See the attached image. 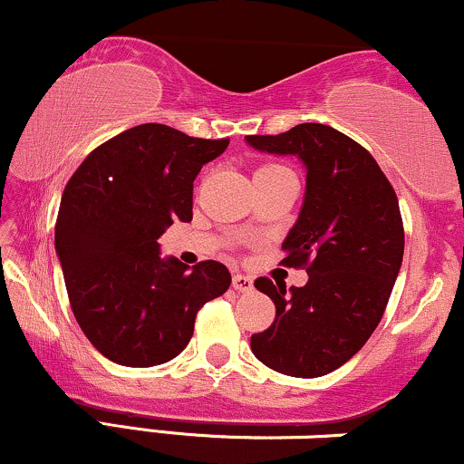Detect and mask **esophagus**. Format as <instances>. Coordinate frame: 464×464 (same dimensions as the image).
Returning <instances> with one entry per match:
<instances>
[{
  "label": "esophagus",
  "mask_w": 464,
  "mask_h": 464,
  "mask_svg": "<svg viewBox=\"0 0 464 464\" xmlns=\"http://www.w3.org/2000/svg\"><path fill=\"white\" fill-rule=\"evenodd\" d=\"M232 286H234V291H238V293H249V291H254V280L249 276L234 274Z\"/></svg>",
  "instance_id": "obj_1"
}]
</instances>
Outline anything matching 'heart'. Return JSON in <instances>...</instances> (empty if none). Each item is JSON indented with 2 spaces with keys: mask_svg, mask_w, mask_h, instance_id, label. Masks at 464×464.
I'll use <instances>...</instances> for the list:
<instances>
[{
  "mask_svg": "<svg viewBox=\"0 0 464 464\" xmlns=\"http://www.w3.org/2000/svg\"><path fill=\"white\" fill-rule=\"evenodd\" d=\"M277 165H265V167H260V169H276Z\"/></svg>",
  "mask_w": 464,
  "mask_h": 464,
  "instance_id": "b5f03b06",
  "label": "heart"
}]
</instances>
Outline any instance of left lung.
Returning <instances> with one entry per match:
<instances>
[{"mask_svg": "<svg viewBox=\"0 0 464 464\" xmlns=\"http://www.w3.org/2000/svg\"><path fill=\"white\" fill-rule=\"evenodd\" d=\"M245 143L306 169L282 249L285 265L308 266V282L288 293L266 277L254 282L274 299L276 321L252 336V352L277 373L319 378L350 361L382 319L404 258L397 195L373 156L330 125L299 123Z\"/></svg>", "mask_w": 464, "mask_h": 464, "instance_id": "8db88e82", "label": "left lung"}]
</instances>
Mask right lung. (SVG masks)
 Segmentation results:
<instances>
[{
  "instance_id": "right-lung-1",
  "label": "right lung",
  "mask_w": 464,
  "mask_h": 464,
  "mask_svg": "<svg viewBox=\"0 0 464 464\" xmlns=\"http://www.w3.org/2000/svg\"><path fill=\"white\" fill-rule=\"evenodd\" d=\"M230 139H193L162 123L125 130L86 156L64 187L56 254L82 332L108 361L154 367L193 336L198 310L230 288L217 260L160 258L158 238L193 219V182Z\"/></svg>"
}]
</instances>
